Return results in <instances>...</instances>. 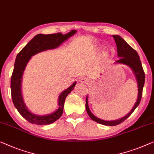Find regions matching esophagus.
Here are the masks:
<instances>
[{
	"label": "esophagus",
	"instance_id": "1",
	"mask_svg": "<svg viewBox=\"0 0 154 154\" xmlns=\"http://www.w3.org/2000/svg\"><path fill=\"white\" fill-rule=\"evenodd\" d=\"M88 79L85 77H81L79 79V82H82V83H85V82H88Z\"/></svg>",
	"mask_w": 154,
	"mask_h": 154
}]
</instances>
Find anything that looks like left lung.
I'll return each mask as SVG.
<instances>
[{
  "label": "left lung",
  "mask_w": 154,
  "mask_h": 154,
  "mask_svg": "<svg viewBox=\"0 0 154 154\" xmlns=\"http://www.w3.org/2000/svg\"><path fill=\"white\" fill-rule=\"evenodd\" d=\"M112 37L115 39L116 45H117V55L118 57H120L118 60L115 61V63L126 64V65L129 66V67L133 70L137 82L138 95L137 101L135 102L134 106H133V108L131 109L130 112H129L126 116H124V117L121 118V119L113 120V121H105V120L99 119V118H98L96 117V116L94 115L91 112L90 108H89L88 100V96H87L85 101V108L87 112H88V115L90 116V117L93 120V121L97 122V123L110 126H116L122 123L124 120H126L129 116L132 114L133 111L135 110V109L138 106V105L140 104V102L141 101L142 99V90H143L144 80H145V75H144V72L143 68H142L141 61H140V57L137 54V51L133 49L131 46H129L125 42V40L122 39L121 37L119 36V35H112Z\"/></svg>",
  "instance_id": "obj_1"
}]
</instances>
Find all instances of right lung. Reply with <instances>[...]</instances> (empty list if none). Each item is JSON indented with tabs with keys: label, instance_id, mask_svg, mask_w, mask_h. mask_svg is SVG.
I'll use <instances>...</instances> for the list:
<instances>
[{
	"label": "right lung",
	"instance_id": "right-lung-1",
	"mask_svg": "<svg viewBox=\"0 0 154 154\" xmlns=\"http://www.w3.org/2000/svg\"><path fill=\"white\" fill-rule=\"evenodd\" d=\"M76 30H73L67 34L61 32L55 34H38L33 37L26 46L18 53L14 62V67L11 77V94L13 103L18 112L30 123L37 125H47L56 121L63 112L64 104L66 97L73 90L76 82H74L66 90L63 91L58 97L59 108L54 112L46 115H37L31 112L24 103L21 93V82L23 72L31 57L42 51L54 49L72 37Z\"/></svg>",
	"mask_w": 154,
	"mask_h": 154
}]
</instances>
